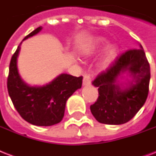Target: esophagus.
I'll return each instance as SVG.
<instances>
[{"label":"esophagus","instance_id":"esophagus-1","mask_svg":"<svg viewBox=\"0 0 156 156\" xmlns=\"http://www.w3.org/2000/svg\"><path fill=\"white\" fill-rule=\"evenodd\" d=\"M91 84V78H90V74H85L83 77V85L87 87V86H90Z\"/></svg>","mask_w":156,"mask_h":156}]
</instances>
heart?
Returning a JSON list of instances; mask_svg holds the SVG:
<instances>
[{
	"label": "heart",
	"instance_id": "b5f03b06",
	"mask_svg": "<svg viewBox=\"0 0 156 156\" xmlns=\"http://www.w3.org/2000/svg\"><path fill=\"white\" fill-rule=\"evenodd\" d=\"M107 40L102 37H98L93 40L92 42L90 43V44L88 45L87 47L85 49L83 50V54L85 56H90L94 52L100 49V48H102L104 45L106 44ZM116 48L115 46H109L106 50L105 55H104V61H103L102 65L105 66L107 63H108L109 61H111L112 57H113L116 53Z\"/></svg>",
	"mask_w": 156,
	"mask_h": 156
}]
</instances>
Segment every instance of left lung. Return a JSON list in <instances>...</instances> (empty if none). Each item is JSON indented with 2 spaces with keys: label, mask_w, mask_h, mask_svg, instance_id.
Segmentation results:
<instances>
[{
  "label": "left lung",
  "mask_w": 156,
  "mask_h": 156,
  "mask_svg": "<svg viewBox=\"0 0 156 156\" xmlns=\"http://www.w3.org/2000/svg\"><path fill=\"white\" fill-rule=\"evenodd\" d=\"M125 73L132 78L126 86L118 83ZM150 78V65L142 45L121 54L92 82L99 91L97 101L90 107L92 115L107 125L128 122L145 104Z\"/></svg>",
  "instance_id": "obj_1"
}]
</instances>
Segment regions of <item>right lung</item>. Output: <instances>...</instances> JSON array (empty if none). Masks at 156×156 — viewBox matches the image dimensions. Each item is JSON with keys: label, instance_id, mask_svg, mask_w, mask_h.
<instances>
[{"label": "right lung", "instance_id": "1", "mask_svg": "<svg viewBox=\"0 0 156 156\" xmlns=\"http://www.w3.org/2000/svg\"><path fill=\"white\" fill-rule=\"evenodd\" d=\"M41 30L42 27L36 28L23 40L36 35ZM21 44L9 64L7 79L9 97L16 110L26 121L38 126L56 125L63 118L66 101L73 92L82 87L83 77L61 73L46 85H28L19 75L17 66Z\"/></svg>", "mask_w": 156, "mask_h": 156}]
</instances>
